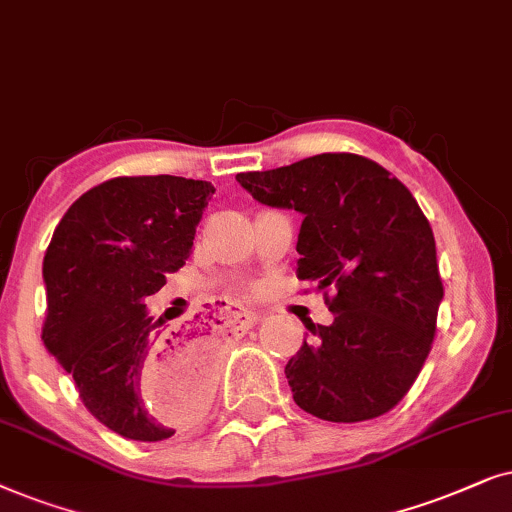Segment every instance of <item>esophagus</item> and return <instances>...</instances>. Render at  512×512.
Instances as JSON below:
<instances>
[{
	"mask_svg": "<svg viewBox=\"0 0 512 512\" xmlns=\"http://www.w3.org/2000/svg\"><path fill=\"white\" fill-rule=\"evenodd\" d=\"M234 318L236 323L241 327H252L260 320V313L257 311H250V309H243V306H234Z\"/></svg>",
	"mask_w": 512,
	"mask_h": 512,
	"instance_id": "obj_1",
	"label": "esophagus"
}]
</instances>
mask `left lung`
Here are the masks:
<instances>
[{
  "mask_svg": "<svg viewBox=\"0 0 512 512\" xmlns=\"http://www.w3.org/2000/svg\"><path fill=\"white\" fill-rule=\"evenodd\" d=\"M236 180L264 206L302 213L297 278L337 290L327 299L335 320H304L313 339L285 365L295 403L337 424L393 410L424 367L442 302L417 199L358 154H316Z\"/></svg>",
  "mask_w": 512,
  "mask_h": 512,
  "instance_id": "left-lung-1",
  "label": "left lung"
}]
</instances>
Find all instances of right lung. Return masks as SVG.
<instances>
[{"mask_svg":"<svg viewBox=\"0 0 512 512\" xmlns=\"http://www.w3.org/2000/svg\"><path fill=\"white\" fill-rule=\"evenodd\" d=\"M213 194L206 180L114 177L72 203L46 248L42 342L86 410L128 440H166L208 405L210 323L166 332L145 299L185 267Z\"/></svg>","mask_w":512,"mask_h":512,"instance_id":"add662e5","label":"right lung"}]
</instances>
